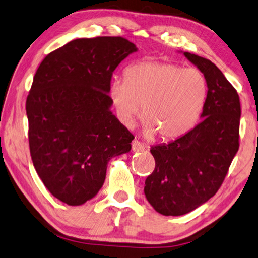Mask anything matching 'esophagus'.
<instances>
[{"label": "esophagus", "mask_w": 258, "mask_h": 258, "mask_svg": "<svg viewBox=\"0 0 258 258\" xmlns=\"http://www.w3.org/2000/svg\"><path fill=\"white\" fill-rule=\"evenodd\" d=\"M132 149L134 152H141V151H144L145 146L143 145L141 142H138L137 140H134L132 143Z\"/></svg>", "instance_id": "esophagus-1"}]
</instances>
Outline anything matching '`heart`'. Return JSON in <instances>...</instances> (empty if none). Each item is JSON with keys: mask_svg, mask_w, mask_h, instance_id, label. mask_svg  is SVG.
Instances as JSON below:
<instances>
[{"mask_svg": "<svg viewBox=\"0 0 258 258\" xmlns=\"http://www.w3.org/2000/svg\"><path fill=\"white\" fill-rule=\"evenodd\" d=\"M208 93L201 70L174 63L141 61L126 67L123 79H114L109 98L124 125H132L142 106L148 136L173 140L187 134L200 117Z\"/></svg>", "mask_w": 258, "mask_h": 258, "instance_id": "1", "label": "heart"}]
</instances>
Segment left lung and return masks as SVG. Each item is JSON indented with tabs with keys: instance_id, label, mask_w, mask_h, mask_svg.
<instances>
[{
	"instance_id": "8db88e82",
	"label": "left lung",
	"mask_w": 258,
	"mask_h": 258,
	"mask_svg": "<svg viewBox=\"0 0 258 258\" xmlns=\"http://www.w3.org/2000/svg\"><path fill=\"white\" fill-rule=\"evenodd\" d=\"M207 79L202 121L183 136L150 150L156 160L144 194L162 216H182L216 195L239 150V94L215 63L184 51Z\"/></svg>"
}]
</instances>
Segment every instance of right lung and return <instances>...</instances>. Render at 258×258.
I'll return each mask as SVG.
<instances>
[{"mask_svg": "<svg viewBox=\"0 0 258 258\" xmlns=\"http://www.w3.org/2000/svg\"><path fill=\"white\" fill-rule=\"evenodd\" d=\"M137 47L121 37L76 39L43 58L26 99L33 166L45 187L77 207L99 192L108 161L134 136L110 110V79Z\"/></svg>", "mask_w": 258, "mask_h": 258, "instance_id": "add662e5", "label": "right lung"}]
</instances>
